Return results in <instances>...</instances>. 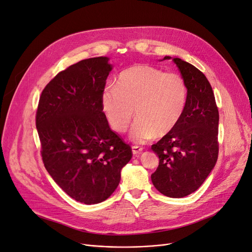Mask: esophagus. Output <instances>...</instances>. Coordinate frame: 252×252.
Wrapping results in <instances>:
<instances>
[{
  "mask_svg": "<svg viewBox=\"0 0 252 252\" xmlns=\"http://www.w3.org/2000/svg\"><path fill=\"white\" fill-rule=\"evenodd\" d=\"M131 149H132V154H133L134 156L140 155L141 152L143 151V148H142V147H139V146H132Z\"/></svg>",
  "mask_w": 252,
  "mask_h": 252,
  "instance_id": "34e87169",
  "label": "esophagus"
}]
</instances>
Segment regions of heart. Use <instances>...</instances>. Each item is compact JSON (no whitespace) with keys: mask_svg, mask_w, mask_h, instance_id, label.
<instances>
[{"mask_svg":"<svg viewBox=\"0 0 252 252\" xmlns=\"http://www.w3.org/2000/svg\"><path fill=\"white\" fill-rule=\"evenodd\" d=\"M187 85L182 75L164 72L150 65H135L122 71L117 85L105 87L102 110L116 132H125L138 118L131 131L134 143L164 136L178 126L187 105Z\"/></svg>","mask_w":252,"mask_h":252,"instance_id":"1","label":"heart"}]
</instances>
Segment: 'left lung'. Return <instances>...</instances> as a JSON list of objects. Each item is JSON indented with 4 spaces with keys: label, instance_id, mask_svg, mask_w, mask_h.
<instances>
[{
    "label": "left lung",
    "instance_id": "obj_1",
    "mask_svg": "<svg viewBox=\"0 0 252 252\" xmlns=\"http://www.w3.org/2000/svg\"><path fill=\"white\" fill-rule=\"evenodd\" d=\"M172 61L186 82L187 105L178 126L151 146L158 157L151 181L162 194L184 197L199 189L216 166L219 110L205 74L182 59Z\"/></svg>",
    "mask_w": 252,
    "mask_h": 252
}]
</instances>
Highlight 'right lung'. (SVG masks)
Masks as SVG:
<instances>
[{
    "instance_id": "add662e5",
    "label": "right lung",
    "mask_w": 252,
    "mask_h": 252,
    "mask_svg": "<svg viewBox=\"0 0 252 252\" xmlns=\"http://www.w3.org/2000/svg\"><path fill=\"white\" fill-rule=\"evenodd\" d=\"M111 70L107 57L69 66L44 88L36 111L45 168L68 195L87 205L108 199L132 157L102 110Z\"/></svg>"
}]
</instances>
